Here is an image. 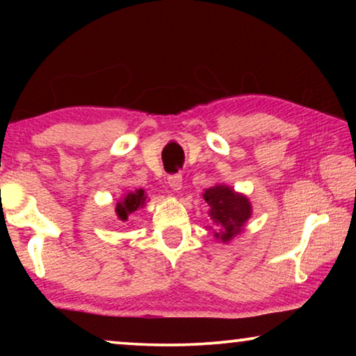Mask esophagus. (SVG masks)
Instances as JSON below:
<instances>
[{
  "label": "esophagus",
  "instance_id": "1",
  "mask_svg": "<svg viewBox=\"0 0 356 356\" xmlns=\"http://www.w3.org/2000/svg\"><path fill=\"white\" fill-rule=\"evenodd\" d=\"M168 186L173 189V191H178V189H181L183 186V177L179 173H175V175H170L168 177Z\"/></svg>",
  "mask_w": 356,
  "mask_h": 356
}]
</instances>
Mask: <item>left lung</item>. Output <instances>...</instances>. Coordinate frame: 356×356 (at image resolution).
Here are the masks:
<instances>
[{
  "label": "left lung",
  "instance_id": "obj_1",
  "mask_svg": "<svg viewBox=\"0 0 356 356\" xmlns=\"http://www.w3.org/2000/svg\"><path fill=\"white\" fill-rule=\"evenodd\" d=\"M204 199L211 207L209 212H211L212 220L220 228L216 236L222 241H228L238 235L248 218L251 217V204L248 197L236 194L223 184L206 189Z\"/></svg>",
  "mask_w": 356,
  "mask_h": 356
}]
</instances>
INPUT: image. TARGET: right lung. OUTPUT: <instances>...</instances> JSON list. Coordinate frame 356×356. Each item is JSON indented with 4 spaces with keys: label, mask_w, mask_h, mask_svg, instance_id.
<instances>
[{
    "label": "right lung",
    "mask_w": 356,
    "mask_h": 356,
    "mask_svg": "<svg viewBox=\"0 0 356 356\" xmlns=\"http://www.w3.org/2000/svg\"><path fill=\"white\" fill-rule=\"evenodd\" d=\"M145 196L143 189H138L136 193H129L123 201L116 204V216L120 217V220H128L129 213L138 211V207L143 206Z\"/></svg>",
    "instance_id": "obj_1"
}]
</instances>
